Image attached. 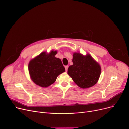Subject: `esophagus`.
<instances>
[{"label":"esophagus","mask_w":129,"mask_h":129,"mask_svg":"<svg viewBox=\"0 0 129 129\" xmlns=\"http://www.w3.org/2000/svg\"><path fill=\"white\" fill-rule=\"evenodd\" d=\"M68 66H65V69H66V71H67L68 70Z\"/></svg>","instance_id":"esophagus-1"}]
</instances>
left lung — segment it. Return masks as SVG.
<instances>
[{"label":"left lung","instance_id":"8db88e82","mask_svg":"<svg viewBox=\"0 0 129 129\" xmlns=\"http://www.w3.org/2000/svg\"><path fill=\"white\" fill-rule=\"evenodd\" d=\"M73 62L68 69V74L77 86L85 89L97 83L101 74V67L89 53L84 55L79 52H74Z\"/></svg>","mask_w":129,"mask_h":129}]
</instances>
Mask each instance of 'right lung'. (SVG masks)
Masks as SVG:
<instances>
[{
	"label": "right lung",
	"mask_w": 129,
	"mask_h": 129,
	"mask_svg": "<svg viewBox=\"0 0 129 129\" xmlns=\"http://www.w3.org/2000/svg\"><path fill=\"white\" fill-rule=\"evenodd\" d=\"M56 50L43 52L30 60L28 69L30 78L41 87H48L55 81L57 77L64 73L65 68L59 58L55 55Z\"/></svg>",
	"instance_id": "right-lung-1"
}]
</instances>
